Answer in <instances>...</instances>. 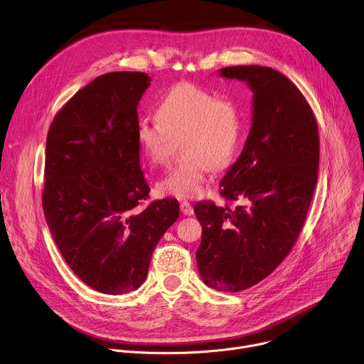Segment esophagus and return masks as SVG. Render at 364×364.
Wrapping results in <instances>:
<instances>
[{
  "mask_svg": "<svg viewBox=\"0 0 364 364\" xmlns=\"http://www.w3.org/2000/svg\"><path fill=\"white\" fill-rule=\"evenodd\" d=\"M180 208H181V213L184 215H193L194 214V208L191 207V204L188 201H181Z\"/></svg>",
  "mask_w": 364,
  "mask_h": 364,
  "instance_id": "esophagus-1",
  "label": "esophagus"
}]
</instances>
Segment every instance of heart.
Masks as SVG:
<instances>
[{
  "label": "heart",
  "mask_w": 364,
  "mask_h": 364,
  "mask_svg": "<svg viewBox=\"0 0 364 364\" xmlns=\"http://www.w3.org/2000/svg\"><path fill=\"white\" fill-rule=\"evenodd\" d=\"M137 143L146 159L168 161L176 140L183 137L184 160L159 181V190L177 198H194L204 191L208 170L225 168L237 156L243 133L238 107L193 82H178L157 107V119H140Z\"/></svg>",
  "instance_id": "1"
}]
</instances>
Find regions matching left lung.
Segmentation results:
<instances>
[{"label":"left lung","instance_id":"obj_1","mask_svg":"<svg viewBox=\"0 0 364 364\" xmlns=\"http://www.w3.org/2000/svg\"><path fill=\"white\" fill-rule=\"evenodd\" d=\"M220 75L253 91L252 129L238 160L220 181L227 200L200 201L196 259L203 282L218 291L246 290L277 269L303 228L318 173V129L300 90L277 70L235 65Z\"/></svg>","mask_w":364,"mask_h":364}]
</instances>
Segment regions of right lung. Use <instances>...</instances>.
<instances>
[{
  "instance_id": "add662e5",
  "label": "right lung",
  "mask_w": 364,
  "mask_h": 364,
  "mask_svg": "<svg viewBox=\"0 0 364 364\" xmlns=\"http://www.w3.org/2000/svg\"><path fill=\"white\" fill-rule=\"evenodd\" d=\"M150 81L132 71L97 77L57 112L47 136L48 228L70 269L104 294L144 283L157 243L180 214L174 198L139 207L150 187L140 167L137 108Z\"/></svg>"
}]
</instances>
